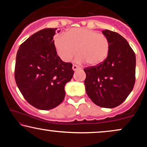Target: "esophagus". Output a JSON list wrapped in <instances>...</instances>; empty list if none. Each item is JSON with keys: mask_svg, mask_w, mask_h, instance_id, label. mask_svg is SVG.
<instances>
[{"mask_svg": "<svg viewBox=\"0 0 147 147\" xmlns=\"http://www.w3.org/2000/svg\"><path fill=\"white\" fill-rule=\"evenodd\" d=\"M79 68H79L78 65H75V64H74V65H72V70H78V69H79Z\"/></svg>", "mask_w": 147, "mask_h": 147, "instance_id": "esophagus-1", "label": "esophagus"}]
</instances>
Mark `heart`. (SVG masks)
Instances as JSON below:
<instances>
[{
    "instance_id": "heart-1",
    "label": "heart",
    "mask_w": 147,
    "mask_h": 147,
    "mask_svg": "<svg viewBox=\"0 0 147 147\" xmlns=\"http://www.w3.org/2000/svg\"><path fill=\"white\" fill-rule=\"evenodd\" d=\"M57 55L61 59L68 62L77 52V61H86L91 66L104 62L110 50V42L104 34L86 28H74L54 38Z\"/></svg>"
}]
</instances>
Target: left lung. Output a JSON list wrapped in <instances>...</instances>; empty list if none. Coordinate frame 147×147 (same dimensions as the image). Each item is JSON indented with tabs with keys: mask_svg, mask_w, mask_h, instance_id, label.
<instances>
[{
	"mask_svg": "<svg viewBox=\"0 0 147 147\" xmlns=\"http://www.w3.org/2000/svg\"><path fill=\"white\" fill-rule=\"evenodd\" d=\"M110 42L104 62L84 69L87 95L96 105L112 109L120 105L132 91L136 82V55L120 34L103 30Z\"/></svg>",
	"mask_w": 147,
	"mask_h": 147,
	"instance_id": "8db88e82",
	"label": "left lung"
}]
</instances>
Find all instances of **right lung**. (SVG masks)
Segmentation results:
<instances>
[{"instance_id":"obj_1","label":"right lung","mask_w":147,"mask_h":147,"mask_svg":"<svg viewBox=\"0 0 147 147\" xmlns=\"http://www.w3.org/2000/svg\"><path fill=\"white\" fill-rule=\"evenodd\" d=\"M56 30L46 28L34 33L16 54V85L27 102L40 110L52 109L63 102L64 87L74 74L72 64L57 55L53 43Z\"/></svg>"}]
</instances>
